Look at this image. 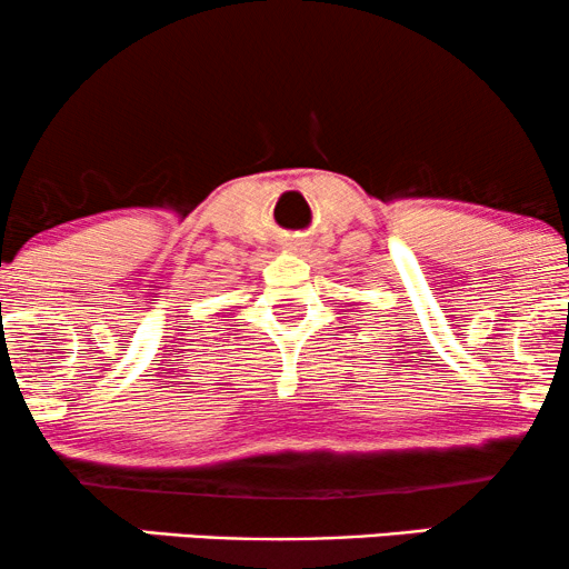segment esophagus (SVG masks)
<instances>
[{"instance_id": "esophagus-1", "label": "esophagus", "mask_w": 569, "mask_h": 569, "mask_svg": "<svg viewBox=\"0 0 569 569\" xmlns=\"http://www.w3.org/2000/svg\"><path fill=\"white\" fill-rule=\"evenodd\" d=\"M282 248L287 252H296V256H303V252L308 250V242L306 240H298V237H290V240L282 242Z\"/></svg>"}]
</instances>
